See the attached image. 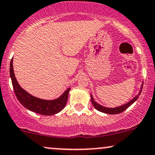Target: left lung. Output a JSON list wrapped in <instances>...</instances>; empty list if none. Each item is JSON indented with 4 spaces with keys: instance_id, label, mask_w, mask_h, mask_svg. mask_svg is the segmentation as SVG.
I'll return each instance as SVG.
<instances>
[{
    "instance_id": "obj_1",
    "label": "left lung",
    "mask_w": 155,
    "mask_h": 155,
    "mask_svg": "<svg viewBox=\"0 0 155 155\" xmlns=\"http://www.w3.org/2000/svg\"><path fill=\"white\" fill-rule=\"evenodd\" d=\"M142 88H143V84H142V86H141V90H140V91L139 92V95H136V97H135L133 99V100H131L130 101V102L127 103V104H126L125 105H123V106H119V107L112 108L104 107V106H103L100 104H97V103H96L95 101H94L93 97H92V96L91 95L92 104L94 106V107L95 108V109H97V111H99L104 112V113H106V114H120V113H122V111H125V110L127 109V108L130 107V106L131 105H132L133 103H134L135 101H136L137 99L138 98V97H139L140 92H141Z\"/></svg>"
}]
</instances>
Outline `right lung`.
Masks as SVG:
<instances>
[{"label": "right lung", "mask_w": 155, "mask_h": 155, "mask_svg": "<svg viewBox=\"0 0 155 155\" xmlns=\"http://www.w3.org/2000/svg\"><path fill=\"white\" fill-rule=\"evenodd\" d=\"M13 58L10 63V76L12 79L14 91L20 104L30 111L41 115H54L63 109L65 106L70 88H68L64 93L56 100L47 101L37 98L30 95L19 85L16 79L13 69Z\"/></svg>", "instance_id": "obj_1"}]
</instances>
